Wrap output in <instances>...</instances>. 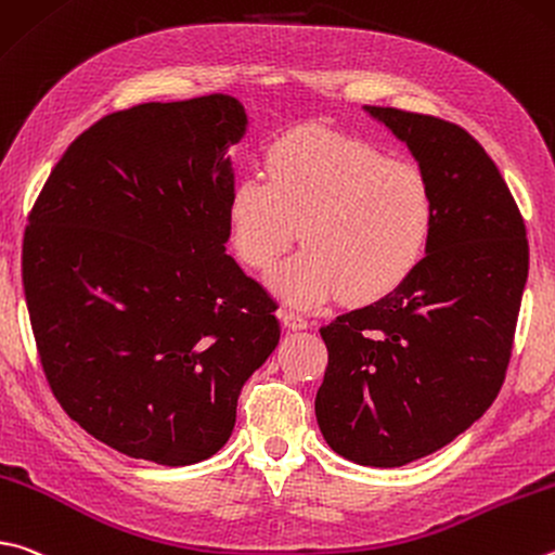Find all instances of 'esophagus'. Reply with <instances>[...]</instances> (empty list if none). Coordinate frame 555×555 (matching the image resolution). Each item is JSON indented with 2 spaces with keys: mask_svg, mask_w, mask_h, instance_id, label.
Listing matches in <instances>:
<instances>
[{
  "mask_svg": "<svg viewBox=\"0 0 555 555\" xmlns=\"http://www.w3.org/2000/svg\"><path fill=\"white\" fill-rule=\"evenodd\" d=\"M279 318H281V322H284L288 330H308V325H310L308 318H304V315H300V312H294V310H288V308L279 310Z\"/></svg>",
  "mask_w": 555,
  "mask_h": 555,
  "instance_id": "1",
  "label": "esophagus"
}]
</instances>
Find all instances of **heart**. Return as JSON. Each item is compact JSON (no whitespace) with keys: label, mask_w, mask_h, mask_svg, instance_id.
I'll return each mask as SVG.
<instances>
[{"label":"heart","mask_w":555,"mask_h":555,"mask_svg":"<svg viewBox=\"0 0 555 555\" xmlns=\"http://www.w3.org/2000/svg\"><path fill=\"white\" fill-rule=\"evenodd\" d=\"M267 175L240 177L228 225L237 257L269 271L296 243L306 247L271 284L296 306L341 294L374 304L415 274L435 233V196L415 165L392 163L364 140L325 128L271 145Z\"/></svg>","instance_id":"b5f03b06"}]
</instances>
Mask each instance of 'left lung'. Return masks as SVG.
<instances>
[{
	"mask_svg": "<svg viewBox=\"0 0 555 555\" xmlns=\"http://www.w3.org/2000/svg\"><path fill=\"white\" fill-rule=\"evenodd\" d=\"M364 111L417 159L435 196V233L408 284L320 330L330 357L315 417L339 456L398 468L447 447L498 398L529 245L476 138L435 116Z\"/></svg>",
	"mask_w": 555,
	"mask_h": 555,
	"instance_id": "8db88e82",
	"label": "left lung"
}]
</instances>
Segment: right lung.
<instances>
[{"label":"right lung","instance_id":"obj_1","mask_svg":"<svg viewBox=\"0 0 555 555\" xmlns=\"http://www.w3.org/2000/svg\"><path fill=\"white\" fill-rule=\"evenodd\" d=\"M235 96L150 102L87 128L24 235L46 378L106 447L191 466L225 447L240 390L276 349V304L225 255L247 133Z\"/></svg>","mask_w":555,"mask_h":555}]
</instances>
